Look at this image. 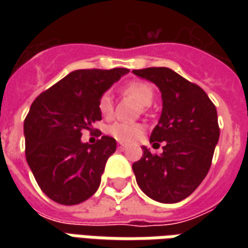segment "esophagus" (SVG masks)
<instances>
[{
	"mask_svg": "<svg viewBox=\"0 0 248 248\" xmlns=\"http://www.w3.org/2000/svg\"><path fill=\"white\" fill-rule=\"evenodd\" d=\"M118 149H121V150H124V149H126V143H124V142H119V143H118Z\"/></svg>",
	"mask_w": 248,
	"mask_h": 248,
	"instance_id": "esophagus-1",
	"label": "esophagus"
}]
</instances>
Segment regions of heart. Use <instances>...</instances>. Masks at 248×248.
Here are the masks:
<instances>
[{"label": "heart", "mask_w": 248, "mask_h": 248, "mask_svg": "<svg viewBox=\"0 0 248 248\" xmlns=\"http://www.w3.org/2000/svg\"><path fill=\"white\" fill-rule=\"evenodd\" d=\"M124 94H127L130 97L137 99V102L142 105V106H149L153 102V98H154L153 87L149 83H145V82H131V83L124 87ZM98 108L105 117L111 115L114 110V105L110 93L102 94V97L99 98V102H98ZM142 130H143L142 124H130V122H114L113 124L108 126V131L118 140H133L137 137H140Z\"/></svg>", "instance_id": "1"}]
</instances>
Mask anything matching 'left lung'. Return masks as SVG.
<instances>
[{
  "instance_id": "left-lung-1",
  "label": "left lung",
  "mask_w": 248,
  "mask_h": 248,
  "mask_svg": "<svg viewBox=\"0 0 248 248\" xmlns=\"http://www.w3.org/2000/svg\"><path fill=\"white\" fill-rule=\"evenodd\" d=\"M133 73L161 92L162 113L150 142H165L159 155L142 146L143 155L133 165L135 179L156 202H181L197 190L210 170L219 140L217 108L203 89L169 67Z\"/></svg>"
}]
</instances>
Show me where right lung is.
I'll return each instance as SVG.
<instances>
[{
    "label": "right lung",
    "instance_id": "obj_1",
    "mask_svg": "<svg viewBox=\"0 0 248 248\" xmlns=\"http://www.w3.org/2000/svg\"><path fill=\"white\" fill-rule=\"evenodd\" d=\"M129 71L124 67L71 71L31 103L24 122L26 161L51 201L78 204L98 190L117 142L102 135L95 145L83 143L82 131H93V124L102 119L99 98Z\"/></svg>",
    "mask_w": 248,
    "mask_h": 248
}]
</instances>
